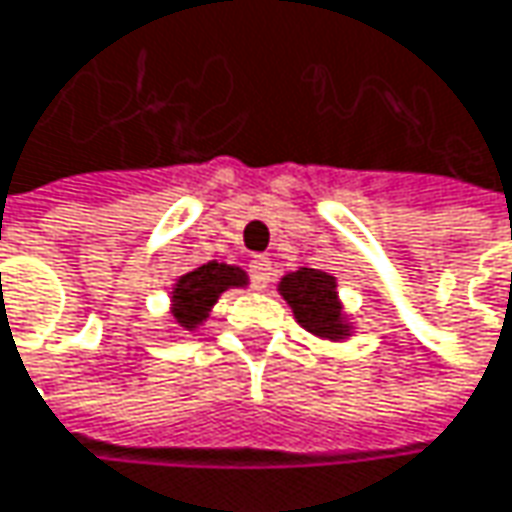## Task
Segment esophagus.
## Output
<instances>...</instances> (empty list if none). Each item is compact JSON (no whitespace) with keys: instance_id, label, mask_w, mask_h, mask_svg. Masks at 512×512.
<instances>
[{"instance_id":"obj_1","label":"esophagus","mask_w":512,"mask_h":512,"mask_svg":"<svg viewBox=\"0 0 512 512\" xmlns=\"http://www.w3.org/2000/svg\"><path fill=\"white\" fill-rule=\"evenodd\" d=\"M249 278H252V286L255 289H266L269 280H272V260L269 257H255L249 263Z\"/></svg>"}]
</instances>
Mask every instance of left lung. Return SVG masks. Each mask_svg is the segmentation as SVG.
Listing matches in <instances>:
<instances>
[{
  "instance_id": "8db88e82",
  "label": "left lung",
  "mask_w": 512,
  "mask_h": 512,
  "mask_svg": "<svg viewBox=\"0 0 512 512\" xmlns=\"http://www.w3.org/2000/svg\"><path fill=\"white\" fill-rule=\"evenodd\" d=\"M280 295L292 306L300 326L321 338L346 335L341 303L335 295V278L321 269H298L280 280Z\"/></svg>"
}]
</instances>
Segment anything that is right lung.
I'll return each instance as SVG.
<instances>
[{
    "mask_svg": "<svg viewBox=\"0 0 512 512\" xmlns=\"http://www.w3.org/2000/svg\"><path fill=\"white\" fill-rule=\"evenodd\" d=\"M232 286H246V272L229 266V263H203L194 272L183 275L174 283V318L180 321V326L194 329L197 323H203L209 318L217 298L232 289Z\"/></svg>",
    "mask_w": 512,
    "mask_h": 512,
    "instance_id": "right-lung-1",
    "label": "right lung"
}]
</instances>
